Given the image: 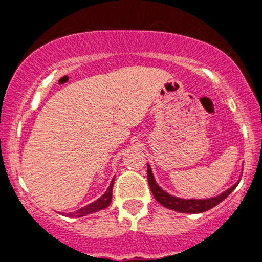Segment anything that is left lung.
<instances>
[{"label": "left lung", "mask_w": 262, "mask_h": 262, "mask_svg": "<svg viewBox=\"0 0 262 262\" xmlns=\"http://www.w3.org/2000/svg\"><path fill=\"white\" fill-rule=\"evenodd\" d=\"M147 174L148 184H149L152 194H154L157 202L161 203L166 209L174 210V211L178 212H187V214H198V212H205L207 210L212 209L216 205H219L222 201L226 200L227 196L235 190V187L239 184V182H236L228 190L223 191L221 195H216L214 198H207V200H182V198H177V196H173L170 194H168L156 184L149 165L147 168Z\"/></svg>", "instance_id": "8db88e82"}]
</instances>
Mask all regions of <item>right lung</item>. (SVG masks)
I'll use <instances>...</instances> for the list:
<instances>
[{"label":"right lung","instance_id":"right-lung-1","mask_svg":"<svg viewBox=\"0 0 262 262\" xmlns=\"http://www.w3.org/2000/svg\"><path fill=\"white\" fill-rule=\"evenodd\" d=\"M113 186H114V178H113V181H111L110 186L107 187V190L105 191L101 198H98L97 201L92 202L90 205L85 206L82 209L77 210L75 212H69V216H76V217H81V216H85L88 214H93V212L99 211V210H103L106 209L111 202V195H113Z\"/></svg>","mask_w":262,"mask_h":262}]
</instances>
